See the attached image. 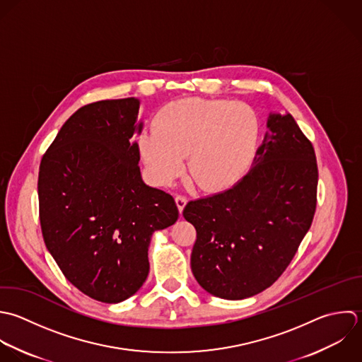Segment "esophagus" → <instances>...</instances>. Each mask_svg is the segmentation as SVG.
<instances>
[{"instance_id": "obj_1", "label": "esophagus", "mask_w": 362, "mask_h": 362, "mask_svg": "<svg viewBox=\"0 0 362 362\" xmlns=\"http://www.w3.org/2000/svg\"><path fill=\"white\" fill-rule=\"evenodd\" d=\"M175 202H176V206H177L180 214H182V211H183V209H185V206H186V203H187V199H186L185 196H182V194H176Z\"/></svg>"}]
</instances>
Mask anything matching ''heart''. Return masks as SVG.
<instances>
[{
	"mask_svg": "<svg viewBox=\"0 0 362 362\" xmlns=\"http://www.w3.org/2000/svg\"><path fill=\"white\" fill-rule=\"evenodd\" d=\"M255 111L243 101L182 98L162 107L138 145L159 185H169L185 168L204 190L235 183L247 170L258 141Z\"/></svg>",
	"mask_w": 362,
	"mask_h": 362,
	"instance_id": "1",
	"label": "heart"
}]
</instances>
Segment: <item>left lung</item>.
<instances>
[{
  "instance_id": "left-lung-1",
  "label": "left lung",
  "mask_w": 362,
  "mask_h": 362,
  "mask_svg": "<svg viewBox=\"0 0 362 362\" xmlns=\"http://www.w3.org/2000/svg\"><path fill=\"white\" fill-rule=\"evenodd\" d=\"M250 172L231 189L192 200L183 217L197 233L190 265L209 293L241 300L269 288L309 231L317 196L312 142L291 114L268 117Z\"/></svg>"
}]
</instances>
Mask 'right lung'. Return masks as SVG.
<instances>
[{"label":"right lung","instance_id":"right-lung-1","mask_svg":"<svg viewBox=\"0 0 362 362\" xmlns=\"http://www.w3.org/2000/svg\"><path fill=\"white\" fill-rule=\"evenodd\" d=\"M139 100H103L78 108L45 152L37 179L47 251L66 279L104 303L139 291L155 231L176 223L173 197L141 177Z\"/></svg>","mask_w":362,"mask_h":362}]
</instances>
